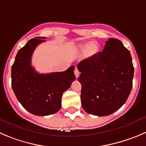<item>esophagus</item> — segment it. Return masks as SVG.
Wrapping results in <instances>:
<instances>
[{
    "instance_id": "34e87169",
    "label": "esophagus",
    "mask_w": 146,
    "mask_h": 146,
    "mask_svg": "<svg viewBox=\"0 0 146 146\" xmlns=\"http://www.w3.org/2000/svg\"><path fill=\"white\" fill-rule=\"evenodd\" d=\"M74 74H75V76L77 78L79 77V75H80V72H79L78 69H77V67H76L75 69H74Z\"/></svg>"
}]
</instances>
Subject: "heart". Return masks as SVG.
<instances>
[{
	"label": "heart",
	"instance_id": "b5f03b06",
	"mask_svg": "<svg viewBox=\"0 0 146 146\" xmlns=\"http://www.w3.org/2000/svg\"><path fill=\"white\" fill-rule=\"evenodd\" d=\"M85 47L86 48L84 49V55L85 57H90V56H92L97 51V46L94 43H90L87 46H85V44H80L77 46V48L80 51H82V50L84 49V48H85Z\"/></svg>",
	"mask_w": 146,
	"mask_h": 146
}]
</instances>
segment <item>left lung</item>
<instances>
[{
  "mask_svg": "<svg viewBox=\"0 0 146 146\" xmlns=\"http://www.w3.org/2000/svg\"><path fill=\"white\" fill-rule=\"evenodd\" d=\"M77 69L81 103L87 113L110 115L124 105L133 87L134 67L120 40L110 38L103 51L80 62Z\"/></svg>",
  "mask_w": 146,
  "mask_h": 146,
  "instance_id": "8db88e82",
  "label": "left lung"
}]
</instances>
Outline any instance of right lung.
<instances>
[{
  "label": "right lung",
  "instance_id": "right-lung-1",
  "mask_svg": "<svg viewBox=\"0 0 146 146\" xmlns=\"http://www.w3.org/2000/svg\"><path fill=\"white\" fill-rule=\"evenodd\" d=\"M45 37L29 40L18 51L11 67V86L19 102L33 115L46 116L56 113L62 106L63 93L76 79L74 66L64 72L39 74L31 66L36 47Z\"/></svg>",
  "mask_w": 146,
  "mask_h": 146
}]
</instances>
